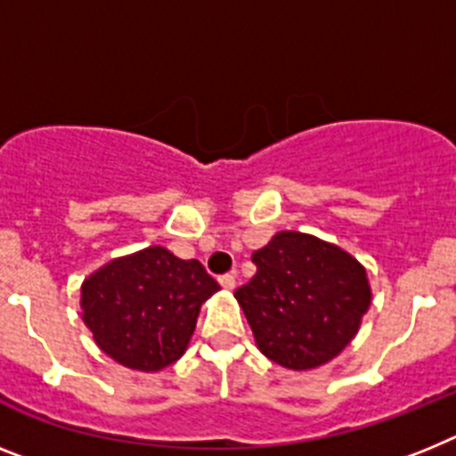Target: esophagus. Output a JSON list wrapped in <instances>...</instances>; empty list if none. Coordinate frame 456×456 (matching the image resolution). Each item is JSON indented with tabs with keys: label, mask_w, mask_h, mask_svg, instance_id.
Returning a JSON list of instances; mask_svg holds the SVG:
<instances>
[{
	"label": "esophagus",
	"mask_w": 456,
	"mask_h": 456,
	"mask_svg": "<svg viewBox=\"0 0 456 456\" xmlns=\"http://www.w3.org/2000/svg\"><path fill=\"white\" fill-rule=\"evenodd\" d=\"M220 285L224 287V289H234V287H236V278H234V273H224V275H220Z\"/></svg>",
	"instance_id": "34e87169"
}]
</instances>
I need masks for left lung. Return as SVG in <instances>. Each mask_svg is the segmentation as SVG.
<instances>
[{
    "label": "left lung",
    "instance_id": "1",
    "mask_svg": "<svg viewBox=\"0 0 456 456\" xmlns=\"http://www.w3.org/2000/svg\"><path fill=\"white\" fill-rule=\"evenodd\" d=\"M252 262L257 273L234 297L264 357L289 370L338 357L373 297L364 264L301 232H278L252 252Z\"/></svg>",
    "mask_w": 456,
    "mask_h": 456
}]
</instances>
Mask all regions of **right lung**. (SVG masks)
<instances>
[{"label": "right lung", "instance_id": "right-lung-1", "mask_svg": "<svg viewBox=\"0 0 456 456\" xmlns=\"http://www.w3.org/2000/svg\"><path fill=\"white\" fill-rule=\"evenodd\" d=\"M217 289L201 262L151 246L83 281L80 317L113 362L157 373L185 354L199 311Z\"/></svg>", "mask_w": 456, "mask_h": 456}]
</instances>
